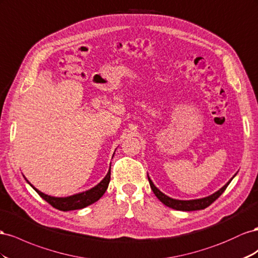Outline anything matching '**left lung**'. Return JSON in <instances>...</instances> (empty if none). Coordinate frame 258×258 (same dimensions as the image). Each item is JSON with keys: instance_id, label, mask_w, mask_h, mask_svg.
<instances>
[{"instance_id": "obj_1", "label": "left lung", "mask_w": 258, "mask_h": 258, "mask_svg": "<svg viewBox=\"0 0 258 258\" xmlns=\"http://www.w3.org/2000/svg\"><path fill=\"white\" fill-rule=\"evenodd\" d=\"M235 176V175H234ZM233 176V177H234ZM232 177V178H233ZM232 178L228 181L226 185L224 187L220 188L218 191H216L215 194H213L209 197H205V198H202V199H196V200H177V199H172L170 197H167L166 195H164L163 192H161V191L153 185L152 180L150 179V177L148 176V180H149V183H150V187L153 191V194L157 196V198L159 199V200L165 204L166 207L171 208V209H174V210H177V211H198V210H203L205 208L210 207V205L214 202L216 199H218L220 197V195H222L224 191L226 190V188L228 187V185H229L230 181L232 180Z\"/></svg>"}]
</instances>
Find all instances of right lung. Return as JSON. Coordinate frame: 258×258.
<instances>
[{"instance_id": "obj_1", "label": "right lung", "mask_w": 258, "mask_h": 258, "mask_svg": "<svg viewBox=\"0 0 258 258\" xmlns=\"http://www.w3.org/2000/svg\"><path fill=\"white\" fill-rule=\"evenodd\" d=\"M110 174L111 173H110V170H109L107 175L105 176V178L102 179L98 183V185L93 187L92 189L83 191V192H80L77 195L70 196V197H64V198L47 196L45 194L41 192L40 190L34 188L28 180L27 181L29 185H30L36 191V192L39 194V196L42 199H44V200H45L47 203H49L51 207L57 209V210L67 212V211L84 209V208L88 207V205H91L96 201H98L99 199L104 196V194L106 192V190L108 188L109 181H110Z\"/></svg>"}]
</instances>
